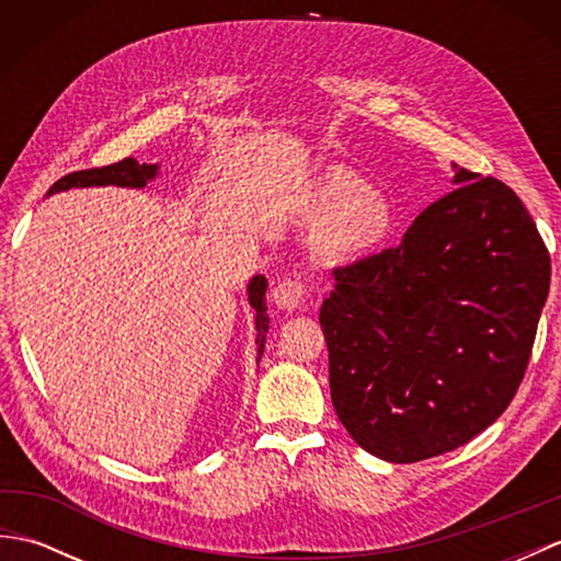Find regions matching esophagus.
<instances>
[{
	"label": "esophagus",
	"instance_id": "1",
	"mask_svg": "<svg viewBox=\"0 0 561 561\" xmlns=\"http://www.w3.org/2000/svg\"><path fill=\"white\" fill-rule=\"evenodd\" d=\"M272 299L279 308H284V311H294V308H299L306 299V284L294 277L282 279L277 287H274Z\"/></svg>",
	"mask_w": 561,
	"mask_h": 561
}]
</instances>
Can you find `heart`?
I'll list each match as a JSON object with an SVG mask.
<instances>
[{"instance_id": "obj_1", "label": "heart", "mask_w": 561, "mask_h": 561, "mask_svg": "<svg viewBox=\"0 0 561 561\" xmlns=\"http://www.w3.org/2000/svg\"><path fill=\"white\" fill-rule=\"evenodd\" d=\"M320 207L328 214H340L320 236V248L332 255L371 248L392 224L388 202L371 195V187L350 171H332L325 178L320 187Z\"/></svg>"}]
</instances>
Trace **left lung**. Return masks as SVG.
<instances>
[{"label":"left lung","mask_w":561,"mask_h":561,"mask_svg":"<svg viewBox=\"0 0 561 561\" xmlns=\"http://www.w3.org/2000/svg\"><path fill=\"white\" fill-rule=\"evenodd\" d=\"M398 248L332 270L320 308L330 396L364 450L440 456L514 400L550 291V253L506 183L468 169Z\"/></svg>","instance_id":"8db88e82"}]
</instances>
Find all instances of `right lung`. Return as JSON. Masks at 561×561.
Returning a JSON list of instances; mask_svg holds the SVG:
<instances>
[{
	"label": "right lung",
	"mask_w": 561,
	"mask_h": 561,
	"mask_svg": "<svg viewBox=\"0 0 561 561\" xmlns=\"http://www.w3.org/2000/svg\"><path fill=\"white\" fill-rule=\"evenodd\" d=\"M157 175V165H147V163H137L135 159H123L111 165H103V169H87V171H75L67 173L65 178L50 187V193H59V190H69V187H91V185H125V187H145L147 181ZM267 282L265 277H253L248 287V299L250 306L255 308V328H257V354L265 350V332L270 328V318H267ZM260 362V356H257Z\"/></svg>",
	"instance_id": "1"
}]
</instances>
